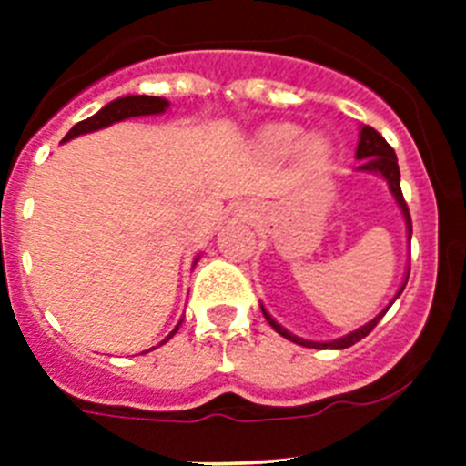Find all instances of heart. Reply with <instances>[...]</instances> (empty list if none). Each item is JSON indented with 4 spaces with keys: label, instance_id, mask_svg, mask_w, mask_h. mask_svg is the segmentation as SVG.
Here are the masks:
<instances>
[{
    "label": "heart",
    "instance_id": "obj_1",
    "mask_svg": "<svg viewBox=\"0 0 466 466\" xmlns=\"http://www.w3.org/2000/svg\"><path fill=\"white\" fill-rule=\"evenodd\" d=\"M258 147L275 158H287L291 154H299L303 166L317 167L331 154V147L319 135L303 133V127L296 123H270L258 133Z\"/></svg>",
    "mask_w": 466,
    "mask_h": 466
}]
</instances>
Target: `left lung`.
Wrapping results in <instances>:
<instances>
[{
    "label": "left lung",
    "instance_id": "obj_1",
    "mask_svg": "<svg viewBox=\"0 0 466 466\" xmlns=\"http://www.w3.org/2000/svg\"><path fill=\"white\" fill-rule=\"evenodd\" d=\"M355 156H357V160H361L360 166H357V172H371V175H380L382 179L387 182V187H390V193H392V198H394V203H397L399 209H401V217H403V221H406V233H409V242H410V233H413V226H410L409 205H406V200H403V196H401V184H399L401 175H399V163H397V154H394V149L385 142V137H382L378 130H373L371 126H361L360 144H357V154ZM409 273H410V270L406 268V275H403L401 287H399V291L394 294V299L390 300V306H392L394 300L401 296L403 287H406V282H409ZM390 306H387L385 310L378 312L371 322H366L364 327L345 333V336H340V339H336V340H324V343H319V340L299 339V336H294L291 331H287L282 324L275 322L273 315H270L266 308L261 306V310H263V317L268 319L270 327H273L275 331L279 333V336H284L287 340H291V343L303 345V348H315V350H345V348H350V345L360 343L361 339H366V336L373 331V327L380 322L382 315L390 310Z\"/></svg>",
    "mask_w": 466,
    "mask_h": 466
}]
</instances>
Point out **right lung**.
I'll use <instances>...</instances> for the list:
<instances>
[{"label": "right lung", "mask_w": 466, "mask_h": 466, "mask_svg": "<svg viewBox=\"0 0 466 466\" xmlns=\"http://www.w3.org/2000/svg\"><path fill=\"white\" fill-rule=\"evenodd\" d=\"M170 106V102L166 100V97H154V95H126V97H118V100L109 102V105L102 106L97 114H93L90 118H86V121L76 123V126L69 130L67 135H65L63 142H69V139L79 137V135H86V133H95V130H102V127L111 126V123H118V121H126V118H135V116H154V114H166V109ZM198 263V258L193 261V266ZM179 324H182V319H179ZM179 324H177L175 329H172L170 333H167V339L160 340V345L167 343V340L175 336L177 331H179ZM154 350V348H149ZM147 350V352H149Z\"/></svg>", "instance_id": "obj_1"}]
</instances>
